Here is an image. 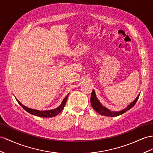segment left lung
<instances>
[{
    "instance_id": "1",
    "label": "left lung",
    "mask_w": 153,
    "mask_h": 153,
    "mask_svg": "<svg viewBox=\"0 0 153 153\" xmlns=\"http://www.w3.org/2000/svg\"><path fill=\"white\" fill-rule=\"evenodd\" d=\"M140 96V94L137 96L136 98L133 101V102H132L130 105H128V106L125 108V109L122 111H111L109 110V109L103 106V105L101 104L100 101L97 99L96 95L94 90H93L91 94V105L93 107V108L97 112L99 113L100 114L103 115L105 116H109V117H114V116H120L121 114H123L125 112H127L128 111L129 109H131L132 107L134 106V105L137 102V100H138V97Z\"/></svg>"
}]
</instances>
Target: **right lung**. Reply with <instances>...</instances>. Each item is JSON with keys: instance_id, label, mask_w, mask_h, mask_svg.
<instances>
[{"instance_id": "obj_1", "label": "right lung", "mask_w": 153, "mask_h": 153, "mask_svg": "<svg viewBox=\"0 0 153 153\" xmlns=\"http://www.w3.org/2000/svg\"><path fill=\"white\" fill-rule=\"evenodd\" d=\"M69 95V94H68V95L66 96L65 98L62 100L61 104L57 108H55V109H52V110H48V111H38V110H36V109H32L27 107L25 105H23L20 101H19L17 100V99L15 97V99L17 101L18 103L21 105V106L25 109L26 111H27L28 112H29L30 114H32L33 115L37 116L39 117H54L57 116V114H59V113L63 110V108L65 106V104L66 103V100H67L68 96Z\"/></svg>"}]
</instances>
